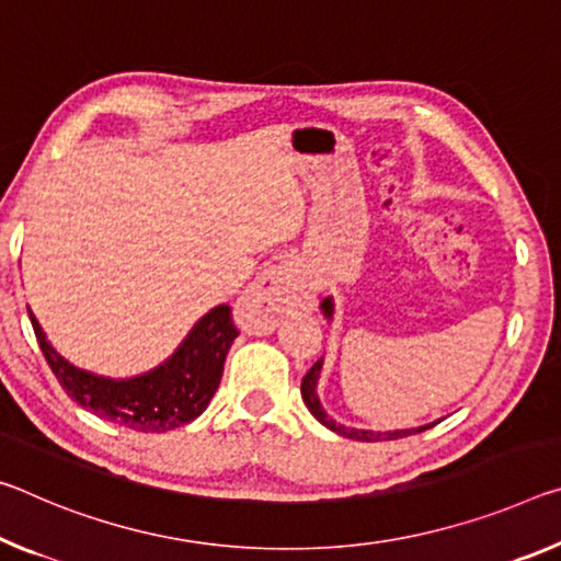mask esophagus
I'll use <instances>...</instances> for the list:
<instances>
[{
	"mask_svg": "<svg viewBox=\"0 0 561 561\" xmlns=\"http://www.w3.org/2000/svg\"><path fill=\"white\" fill-rule=\"evenodd\" d=\"M309 295L301 289L299 274L291 262L272 264L252 282L242 297L237 299V324L249 334H270L291 309H307Z\"/></svg>",
	"mask_w": 561,
	"mask_h": 561,
	"instance_id": "1",
	"label": "esophagus"
}]
</instances>
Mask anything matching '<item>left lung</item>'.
<instances>
[{"mask_svg": "<svg viewBox=\"0 0 561 561\" xmlns=\"http://www.w3.org/2000/svg\"><path fill=\"white\" fill-rule=\"evenodd\" d=\"M322 309L327 317H332V299H324L322 301ZM319 369H322V359H317L312 364V369L307 371L305 379H301V399H305V404L309 412H312L317 416V422H322L327 430H332L336 434H342V437L346 439H357V442H381V439H402V437H409V434H420L424 430H430V426L434 424H424V426H416V430H397V432H371V430H352V426H344V424H336L334 420H329L327 412L322 409V404H319L317 399V379H319Z\"/></svg>", "mask_w": 561, "mask_h": 561, "instance_id": "left-lung-1", "label": "left lung"}]
</instances>
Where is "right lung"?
Masks as SVG:
<instances>
[{"mask_svg": "<svg viewBox=\"0 0 561 561\" xmlns=\"http://www.w3.org/2000/svg\"><path fill=\"white\" fill-rule=\"evenodd\" d=\"M30 319L61 389L102 420L137 432H169L197 420L217 392L227 352L239 334L232 309L219 305L192 327L180 350L157 369L131 379H106L69 364L47 342L37 317L30 312Z\"/></svg>", "mask_w": 561, "mask_h": 561, "instance_id": "right-lung-1", "label": "right lung"}]
</instances>
